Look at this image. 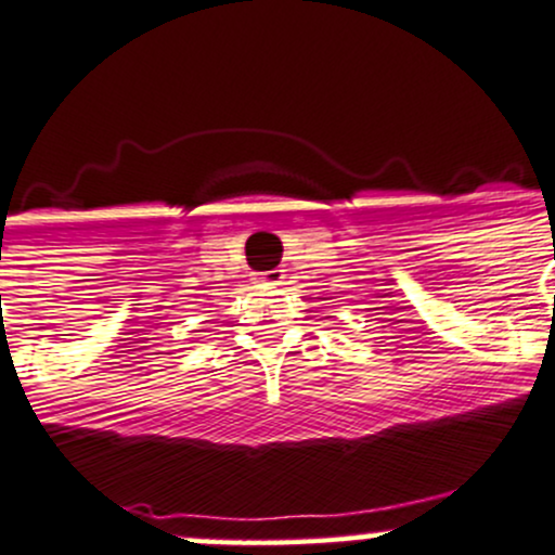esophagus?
Segmentation results:
<instances>
[{
    "mask_svg": "<svg viewBox=\"0 0 555 555\" xmlns=\"http://www.w3.org/2000/svg\"><path fill=\"white\" fill-rule=\"evenodd\" d=\"M284 273L282 271H266V273H257L255 282L262 284V287H276V284H282Z\"/></svg>",
    "mask_w": 555,
    "mask_h": 555,
    "instance_id": "1",
    "label": "esophagus"
}]
</instances>
